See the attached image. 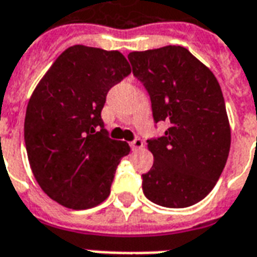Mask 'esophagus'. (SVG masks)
Here are the masks:
<instances>
[{"instance_id": "1", "label": "esophagus", "mask_w": 257, "mask_h": 257, "mask_svg": "<svg viewBox=\"0 0 257 257\" xmlns=\"http://www.w3.org/2000/svg\"><path fill=\"white\" fill-rule=\"evenodd\" d=\"M129 145H131V149H132V150H139V149L143 147V140L140 139V138H136V139L132 140Z\"/></svg>"}]
</instances>
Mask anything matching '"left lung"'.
Instances as JSON below:
<instances>
[{
  "mask_svg": "<svg viewBox=\"0 0 257 257\" xmlns=\"http://www.w3.org/2000/svg\"><path fill=\"white\" fill-rule=\"evenodd\" d=\"M132 73L151 100L164 136L147 140L154 164L142 175L143 193L167 208H187L215 187L230 151V125L220 85L183 47L131 52Z\"/></svg>",
  "mask_w": 257,
  "mask_h": 257,
  "instance_id": "left-lung-1",
  "label": "left lung"
}]
</instances>
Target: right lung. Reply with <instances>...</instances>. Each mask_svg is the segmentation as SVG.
<instances>
[{"instance_id": "obj_1", "label": "right lung", "mask_w": 257, "mask_h": 257, "mask_svg": "<svg viewBox=\"0 0 257 257\" xmlns=\"http://www.w3.org/2000/svg\"><path fill=\"white\" fill-rule=\"evenodd\" d=\"M129 74L118 51L74 45L33 92L25 118L27 157L40 187L60 205L89 209L108 197L131 149L108 136L101 110L110 88Z\"/></svg>"}]
</instances>
